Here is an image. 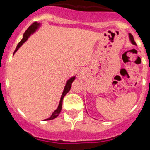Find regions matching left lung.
<instances>
[{"label": "left lung", "instance_id": "left-lung-1", "mask_svg": "<svg viewBox=\"0 0 150 150\" xmlns=\"http://www.w3.org/2000/svg\"><path fill=\"white\" fill-rule=\"evenodd\" d=\"M129 38H130V40H131V42H132V43L133 44V45H136V42H135V41H134V39H133V36H132V35H131V34H129Z\"/></svg>", "mask_w": 150, "mask_h": 150}]
</instances>
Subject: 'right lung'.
Segmentation results:
<instances>
[{"mask_svg":"<svg viewBox=\"0 0 150 150\" xmlns=\"http://www.w3.org/2000/svg\"><path fill=\"white\" fill-rule=\"evenodd\" d=\"M38 25H39V24H38L37 22H34L32 24H31V26L29 27L27 29L26 31L24 32V37H23L22 40H21V41L19 43H18V46H17V47H16V49H15V51H14V52H17V50H18V48H19L21 46V45H22L24 42H25V41H27V39L28 38V37L30 36V35H31V33L34 32V31H35V30L38 28ZM75 77H72L69 79V80H68V81H67V83H66V86H65V87H64V91H63L62 95V97H61L60 103H59V105H58V109H56L54 112L52 113V115H51V117L48 118V119H47L46 120H51V119H54V118L57 117V116H58V115L60 114L61 110H62V102H63V98H64V96L69 92V90H70V88H71V84H72L73 81L75 80Z\"/></svg>","mask_w":150,"mask_h":150,"instance_id":"1","label":"right lung"}]
</instances>
